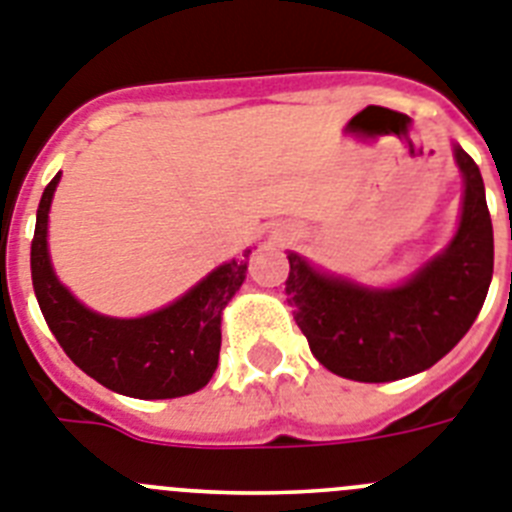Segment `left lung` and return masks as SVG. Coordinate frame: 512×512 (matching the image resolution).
Segmentation results:
<instances>
[{"instance_id":"obj_1","label":"left lung","mask_w":512,"mask_h":512,"mask_svg":"<svg viewBox=\"0 0 512 512\" xmlns=\"http://www.w3.org/2000/svg\"><path fill=\"white\" fill-rule=\"evenodd\" d=\"M464 208L446 250L389 291H371L314 270L288 255L286 293L293 319L327 371L381 384L438 363L469 332L482 309L495 265L492 219L477 162L456 146Z\"/></svg>"}]
</instances>
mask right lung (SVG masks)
Returning a JSON list of instances; mask_svg holds the SVG:
<instances>
[{
  "mask_svg": "<svg viewBox=\"0 0 512 512\" xmlns=\"http://www.w3.org/2000/svg\"><path fill=\"white\" fill-rule=\"evenodd\" d=\"M53 177L43 190L30 244L35 299L64 353L110 391L136 399H175L203 389L219 366L221 311L239 291L244 260L224 262L182 299L139 319H113L79 304L59 283L48 257V208Z\"/></svg>",
  "mask_w": 512,
  "mask_h": 512,
  "instance_id": "right-lung-1",
  "label": "right lung"
}]
</instances>
